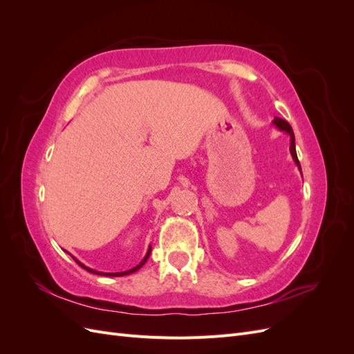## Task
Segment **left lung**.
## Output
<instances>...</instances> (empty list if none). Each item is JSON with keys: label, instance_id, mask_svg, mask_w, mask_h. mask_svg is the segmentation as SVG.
Returning a JSON list of instances; mask_svg holds the SVG:
<instances>
[{"label": "left lung", "instance_id": "left-lung-1", "mask_svg": "<svg viewBox=\"0 0 354 354\" xmlns=\"http://www.w3.org/2000/svg\"><path fill=\"white\" fill-rule=\"evenodd\" d=\"M273 124L276 125V128H279L281 131L288 133V134H289V137H291V146H289V151H291L292 159H294V162L297 164L298 169L301 171V165H299V160H298V158H297V152H295V137H294V131H292L291 125H289L285 120H282V118H277V116H276L274 120H273Z\"/></svg>", "mask_w": 354, "mask_h": 354}]
</instances>
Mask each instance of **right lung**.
<instances>
[{
	"label": "right lung",
	"mask_w": 354,
	"mask_h": 354,
	"mask_svg": "<svg viewBox=\"0 0 354 354\" xmlns=\"http://www.w3.org/2000/svg\"><path fill=\"white\" fill-rule=\"evenodd\" d=\"M151 251H152V246H149V250H147V252H146V255H145V259L138 263L136 267H133V269H130V270H125V272H116V273H103V272H97V270H93V269H90V267H87L85 264H82L80 260H77L75 259V257L72 255V259L77 261L82 269H85L87 272H90V273H94V274H102V276H125V274H131V273H134V272H137L138 269H140V267L147 261V259H149V255H151Z\"/></svg>",
	"instance_id": "right-lung-1"
}]
</instances>
